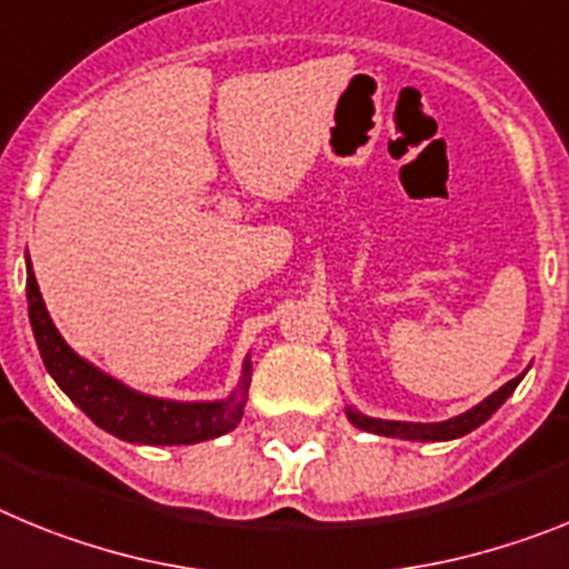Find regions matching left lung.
I'll list each match as a JSON object with an SVG mask.
<instances>
[{
	"label": "left lung",
	"mask_w": 569,
	"mask_h": 569,
	"mask_svg": "<svg viewBox=\"0 0 569 569\" xmlns=\"http://www.w3.org/2000/svg\"><path fill=\"white\" fill-rule=\"evenodd\" d=\"M523 375L512 378L510 383H503L498 392H492L490 398H483L478 407L467 409L463 415H456V418H449V421L441 423H409V421H380V418H369V415H360L358 409L346 407V418L355 423L363 432H375V435H387V438H403V441H452V438H461V435L472 432V429L481 427L483 421H490L492 412L501 407L516 387L521 383Z\"/></svg>",
	"instance_id": "left-lung-1"
}]
</instances>
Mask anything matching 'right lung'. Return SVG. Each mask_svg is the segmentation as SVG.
Wrapping results in <instances>:
<instances>
[{"instance_id": "right-lung-1", "label": "right lung", "mask_w": 569, "mask_h": 569, "mask_svg": "<svg viewBox=\"0 0 569 569\" xmlns=\"http://www.w3.org/2000/svg\"><path fill=\"white\" fill-rule=\"evenodd\" d=\"M24 291H28V318H31L42 363L59 383V389L106 432L117 435L128 443L174 447V443H200L220 438V435L231 432L243 418L251 383L249 358L243 363V378L223 401L186 403L151 398V395H142L120 383L117 378L88 363L86 358H79L66 343V338L57 332V326L48 315L46 300L39 295L31 260H28Z\"/></svg>"}]
</instances>
